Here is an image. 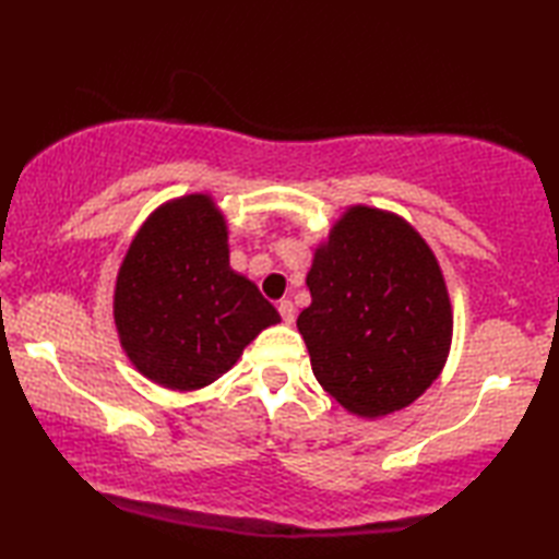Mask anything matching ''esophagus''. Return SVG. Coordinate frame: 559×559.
<instances>
[{
    "label": "esophagus",
    "instance_id": "1",
    "mask_svg": "<svg viewBox=\"0 0 559 559\" xmlns=\"http://www.w3.org/2000/svg\"><path fill=\"white\" fill-rule=\"evenodd\" d=\"M277 311H280V316H282V321H284V323H294V313H296V309H294V304H292L289 299L280 301Z\"/></svg>",
    "mask_w": 559,
    "mask_h": 559
}]
</instances>
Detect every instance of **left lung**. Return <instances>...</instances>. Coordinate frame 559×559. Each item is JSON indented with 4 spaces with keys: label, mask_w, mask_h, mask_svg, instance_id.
<instances>
[{
    "label": "left lung",
    "mask_w": 559,
    "mask_h": 559,
    "mask_svg": "<svg viewBox=\"0 0 559 559\" xmlns=\"http://www.w3.org/2000/svg\"><path fill=\"white\" fill-rule=\"evenodd\" d=\"M296 328L318 383L359 417L395 413L437 381L453 316L431 248L403 216L349 207L316 248Z\"/></svg>",
    "instance_id": "left-lung-1"
}]
</instances>
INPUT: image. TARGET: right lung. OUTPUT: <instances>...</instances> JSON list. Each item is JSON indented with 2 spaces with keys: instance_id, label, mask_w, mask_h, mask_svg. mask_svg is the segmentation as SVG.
Here are the masks:
<instances>
[{
  "instance_id": "add662e5",
  "label": "right lung",
  "mask_w": 559,
  "mask_h": 559,
  "mask_svg": "<svg viewBox=\"0 0 559 559\" xmlns=\"http://www.w3.org/2000/svg\"><path fill=\"white\" fill-rule=\"evenodd\" d=\"M112 316L124 355L170 391H198L229 371L280 313L229 267V231L210 195L162 204L124 255Z\"/></svg>"
}]
</instances>
